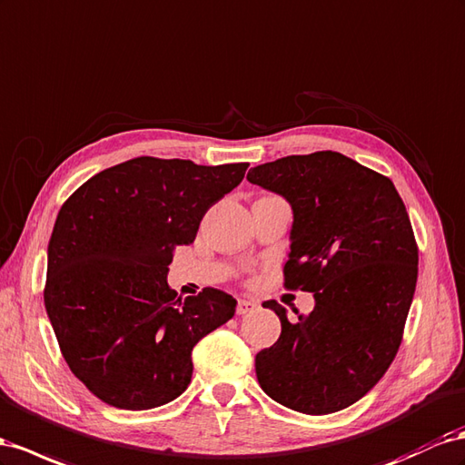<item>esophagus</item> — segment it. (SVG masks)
<instances>
[{"label": "esophagus", "instance_id": "1", "mask_svg": "<svg viewBox=\"0 0 465 465\" xmlns=\"http://www.w3.org/2000/svg\"><path fill=\"white\" fill-rule=\"evenodd\" d=\"M258 309V303L254 299H238L236 303V315H248Z\"/></svg>", "mask_w": 465, "mask_h": 465}]
</instances>
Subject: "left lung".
I'll list each match as a JSON object with an SVG mask.
<instances>
[{
    "mask_svg": "<svg viewBox=\"0 0 465 465\" xmlns=\"http://www.w3.org/2000/svg\"><path fill=\"white\" fill-rule=\"evenodd\" d=\"M248 182L293 209L283 285L315 295L290 322L278 301V342L256 354L263 391L305 415L346 409L378 383L403 341L415 295L419 246L403 199L385 175L332 150L285 156Z\"/></svg>",
    "mask_w": 465,
    "mask_h": 465,
    "instance_id": "obj_1",
    "label": "left lung"
}]
</instances>
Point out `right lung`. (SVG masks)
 I'll list each match as a JSON object with an SVG mask.
<instances>
[{"label": "right lung", "mask_w": 465, "mask_h": 465, "mask_svg": "<svg viewBox=\"0 0 465 465\" xmlns=\"http://www.w3.org/2000/svg\"><path fill=\"white\" fill-rule=\"evenodd\" d=\"M246 168L139 156L95 173L60 207L45 307L68 368L104 403H170L192 381L193 346L232 319V295L205 287L182 299L166 275L175 246L195 241Z\"/></svg>", "instance_id": "add662e5"}]
</instances>
